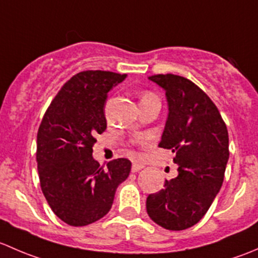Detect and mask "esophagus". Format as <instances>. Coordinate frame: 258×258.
<instances>
[{"instance_id":"1","label":"esophagus","mask_w":258,"mask_h":258,"mask_svg":"<svg viewBox=\"0 0 258 258\" xmlns=\"http://www.w3.org/2000/svg\"><path fill=\"white\" fill-rule=\"evenodd\" d=\"M145 166L142 165V163H134V165H132V172H139L140 170H142V168H144Z\"/></svg>"}]
</instances>
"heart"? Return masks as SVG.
Wrapping results in <instances>:
<instances>
[{"instance_id": "heart-1", "label": "heart", "mask_w": 258, "mask_h": 258, "mask_svg": "<svg viewBox=\"0 0 258 258\" xmlns=\"http://www.w3.org/2000/svg\"><path fill=\"white\" fill-rule=\"evenodd\" d=\"M146 96H151V93H145V95L142 96V97H146ZM135 142H136V144L142 145V144H144V140H142V139H137L136 141H135Z\"/></svg>"}]
</instances>
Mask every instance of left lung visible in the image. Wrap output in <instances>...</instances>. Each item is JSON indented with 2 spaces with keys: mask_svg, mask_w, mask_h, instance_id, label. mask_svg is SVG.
I'll return each instance as SVG.
<instances>
[{
  "mask_svg": "<svg viewBox=\"0 0 258 258\" xmlns=\"http://www.w3.org/2000/svg\"><path fill=\"white\" fill-rule=\"evenodd\" d=\"M166 91L168 117L158 147L175 152L177 177L148 195L146 209L153 222L171 231L196 225L222 186L228 156V132L212 100L192 81L177 75H153Z\"/></svg>",
  "mask_w": 258,
  "mask_h": 258,
  "instance_id": "8db88e82",
  "label": "left lung"
}]
</instances>
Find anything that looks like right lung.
Returning <instances> with one entry per match:
<instances>
[{
    "label": "right lung",
    "mask_w": 258,
    "mask_h": 258,
    "mask_svg": "<svg viewBox=\"0 0 258 258\" xmlns=\"http://www.w3.org/2000/svg\"><path fill=\"white\" fill-rule=\"evenodd\" d=\"M124 79L100 70L79 72L62 86L38 127L41 189L54 215L70 226H87L107 215L116 188L131 171L127 158L103 168L92 157L95 137L107 127L108 92Z\"/></svg>",
    "instance_id": "obj_1"
}]
</instances>
